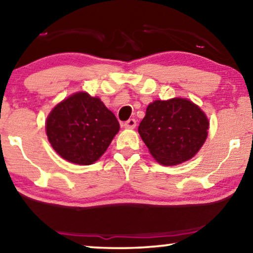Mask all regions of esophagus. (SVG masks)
Segmentation results:
<instances>
[{
  "label": "esophagus",
  "instance_id": "obj_1",
  "mask_svg": "<svg viewBox=\"0 0 253 253\" xmlns=\"http://www.w3.org/2000/svg\"><path fill=\"white\" fill-rule=\"evenodd\" d=\"M135 126H136V120L135 119H128L127 122L124 123V127L125 128H135Z\"/></svg>",
  "mask_w": 253,
  "mask_h": 253
}]
</instances>
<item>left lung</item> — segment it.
<instances>
[{
	"instance_id": "8db88e82",
	"label": "left lung",
	"mask_w": 253,
	"mask_h": 253,
	"mask_svg": "<svg viewBox=\"0 0 253 253\" xmlns=\"http://www.w3.org/2000/svg\"><path fill=\"white\" fill-rule=\"evenodd\" d=\"M208 129L205 112L192 101L180 97L153 101L138 126L151 156L165 166L193 158L206 142Z\"/></svg>"
}]
</instances>
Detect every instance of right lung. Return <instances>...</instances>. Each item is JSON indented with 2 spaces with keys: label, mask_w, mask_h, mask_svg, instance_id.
Returning a JSON list of instances; mask_svg holds the SVG:
<instances>
[{
  "label": "right lung",
  "mask_w": 253,
  "mask_h": 253,
  "mask_svg": "<svg viewBox=\"0 0 253 253\" xmlns=\"http://www.w3.org/2000/svg\"><path fill=\"white\" fill-rule=\"evenodd\" d=\"M45 128L48 142L60 157L87 166L99 160L120 126L99 97L78 92L55 105Z\"/></svg>",
  "instance_id": "right-lung-1"
}]
</instances>
